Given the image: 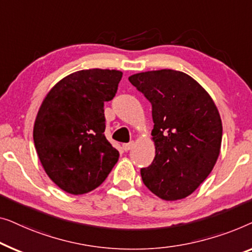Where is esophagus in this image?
Here are the masks:
<instances>
[{
    "mask_svg": "<svg viewBox=\"0 0 252 252\" xmlns=\"http://www.w3.org/2000/svg\"><path fill=\"white\" fill-rule=\"evenodd\" d=\"M133 146V143L131 141V143H127V144H123V150L125 151H130L131 148Z\"/></svg>",
    "mask_w": 252,
    "mask_h": 252,
    "instance_id": "1",
    "label": "esophagus"
}]
</instances>
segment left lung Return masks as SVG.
Listing matches in <instances>:
<instances>
[{
  "instance_id": "1",
  "label": "left lung",
  "mask_w": 252,
  "mask_h": 252,
  "mask_svg": "<svg viewBox=\"0 0 252 252\" xmlns=\"http://www.w3.org/2000/svg\"><path fill=\"white\" fill-rule=\"evenodd\" d=\"M129 81L152 105L155 158L140 169L145 186L162 200L185 198L210 175L220 153L218 109L208 92L179 70L138 73Z\"/></svg>"
}]
</instances>
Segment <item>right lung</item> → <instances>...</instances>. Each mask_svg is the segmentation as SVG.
I'll use <instances>...</instances> for the list:
<instances>
[{"instance_id":"right-lung-1","label":"right lung","mask_w":252,"mask_h":252,"mask_svg":"<svg viewBox=\"0 0 252 252\" xmlns=\"http://www.w3.org/2000/svg\"><path fill=\"white\" fill-rule=\"evenodd\" d=\"M121 79L115 69L79 70L59 81L38 109L33 130L38 158L67 193L97 189L119 160L104 133V104L115 97Z\"/></svg>"}]
</instances>
